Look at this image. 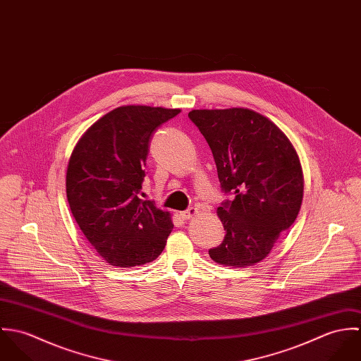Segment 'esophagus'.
Masks as SVG:
<instances>
[{
  "label": "esophagus",
  "mask_w": 361,
  "mask_h": 361,
  "mask_svg": "<svg viewBox=\"0 0 361 361\" xmlns=\"http://www.w3.org/2000/svg\"><path fill=\"white\" fill-rule=\"evenodd\" d=\"M197 214H199V209L195 208V207H190V208H188L186 211H182V212H180V216H182L183 219H190V218L196 216Z\"/></svg>",
  "instance_id": "34e87169"
}]
</instances>
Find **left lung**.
<instances>
[{"mask_svg":"<svg viewBox=\"0 0 361 361\" xmlns=\"http://www.w3.org/2000/svg\"><path fill=\"white\" fill-rule=\"evenodd\" d=\"M189 118L212 152L222 190L235 193L216 209L226 235L208 255L232 268L255 265L298 218L305 190L299 155L288 136L253 109H192Z\"/></svg>","mask_w":361,"mask_h":361,"instance_id":"obj_1","label":"left lung"}]
</instances>
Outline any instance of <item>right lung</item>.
Masks as SVG:
<instances>
[{"instance_id": "obj_1", "label": "right lung", "mask_w": 361, "mask_h": 361, "mask_svg": "<svg viewBox=\"0 0 361 361\" xmlns=\"http://www.w3.org/2000/svg\"><path fill=\"white\" fill-rule=\"evenodd\" d=\"M179 108L122 105L94 122L66 168V197L86 239L111 265L129 268L158 257L173 228L171 214L139 197L149 143Z\"/></svg>"}]
</instances>
